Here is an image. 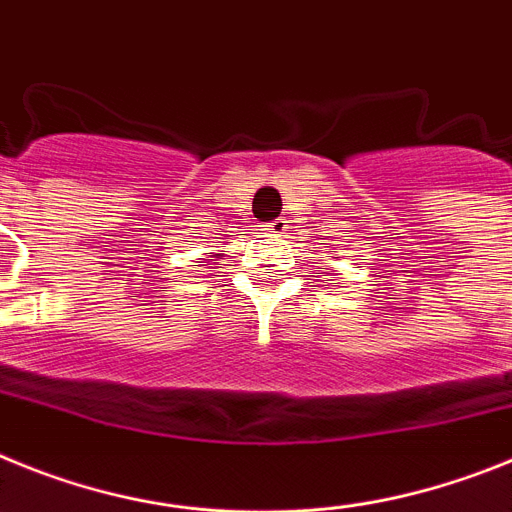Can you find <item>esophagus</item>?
<instances>
[{
    "mask_svg": "<svg viewBox=\"0 0 512 512\" xmlns=\"http://www.w3.org/2000/svg\"><path fill=\"white\" fill-rule=\"evenodd\" d=\"M270 229V234H273V237H286L288 234V221L286 219H275L273 224L268 226Z\"/></svg>",
    "mask_w": 512,
    "mask_h": 512,
    "instance_id": "obj_1",
    "label": "esophagus"
}]
</instances>
